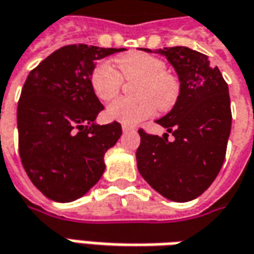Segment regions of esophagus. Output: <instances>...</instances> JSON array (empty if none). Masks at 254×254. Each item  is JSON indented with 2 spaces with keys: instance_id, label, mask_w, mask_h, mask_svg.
I'll return each instance as SVG.
<instances>
[{
  "instance_id": "34e87169",
  "label": "esophagus",
  "mask_w": 254,
  "mask_h": 254,
  "mask_svg": "<svg viewBox=\"0 0 254 254\" xmlns=\"http://www.w3.org/2000/svg\"><path fill=\"white\" fill-rule=\"evenodd\" d=\"M122 130H124V132H130V130H135V127H129V125H125V124H122Z\"/></svg>"
}]
</instances>
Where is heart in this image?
<instances>
[{
    "label": "heart",
    "instance_id": "heart-1",
    "mask_svg": "<svg viewBox=\"0 0 254 254\" xmlns=\"http://www.w3.org/2000/svg\"><path fill=\"white\" fill-rule=\"evenodd\" d=\"M115 66L102 62L91 73V88L101 101H111L117 97L127 80L137 78L135 94L137 98H118L110 104L107 115L112 121L125 125H136L152 117L156 108L171 110L179 100L181 85L174 74L166 71V63L160 57L144 52H130L115 59Z\"/></svg>",
    "mask_w": 254,
    "mask_h": 254
}]
</instances>
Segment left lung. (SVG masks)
I'll use <instances>...</instances> for the list:
<instances>
[{"instance_id":"8db88e82","label":"left lung","mask_w":254,"mask_h":254,"mask_svg":"<svg viewBox=\"0 0 254 254\" xmlns=\"http://www.w3.org/2000/svg\"><path fill=\"white\" fill-rule=\"evenodd\" d=\"M164 56L179 75L181 91L173 110L156 122L173 133L169 142L139 130L137 170L164 198L187 202L209 187L222 167L231 135L228 84L205 55L184 46L149 50Z\"/></svg>"}]
</instances>
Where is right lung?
Here are the masks:
<instances>
[{
  "mask_svg": "<svg viewBox=\"0 0 254 254\" xmlns=\"http://www.w3.org/2000/svg\"><path fill=\"white\" fill-rule=\"evenodd\" d=\"M124 50L63 46L23 84L16 111L22 166L33 186L56 202H71L98 183L104 154L122 135L118 122H95L104 105L92 91L91 73L97 60Z\"/></svg>",
  "mask_w": 254,
  "mask_h": 254,
  "instance_id": "add662e5",
  "label": "right lung"
}]
</instances>
